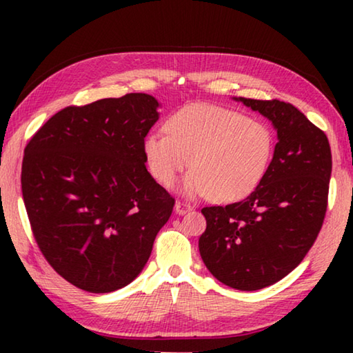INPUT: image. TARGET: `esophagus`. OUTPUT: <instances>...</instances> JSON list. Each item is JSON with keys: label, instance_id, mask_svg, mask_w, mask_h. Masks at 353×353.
I'll list each match as a JSON object with an SVG mask.
<instances>
[{"label": "esophagus", "instance_id": "1", "mask_svg": "<svg viewBox=\"0 0 353 353\" xmlns=\"http://www.w3.org/2000/svg\"><path fill=\"white\" fill-rule=\"evenodd\" d=\"M174 210H176L177 214H185V213H190L191 210H193V208H191V205L187 204V202H181V201H179V202H176Z\"/></svg>", "mask_w": 353, "mask_h": 353}]
</instances>
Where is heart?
<instances>
[{
  "label": "heart",
  "mask_w": 353,
  "mask_h": 353,
  "mask_svg": "<svg viewBox=\"0 0 353 353\" xmlns=\"http://www.w3.org/2000/svg\"><path fill=\"white\" fill-rule=\"evenodd\" d=\"M166 134L143 139V155L151 176L163 187L182 171V193L188 198L208 196L219 204L248 198L270 170L274 134L259 119L212 104H193L166 119Z\"/></svg>",
  "instance_id": "1"
}]
</instances>
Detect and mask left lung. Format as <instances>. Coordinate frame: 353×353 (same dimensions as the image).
<instances>
[{
	"mask_svg": "<svg viewBox=\"0 0 353 353\" xmlns=\"http://www.w3.org/2000/svg\"><path fill=\"white\" fill-rule=\"evenodd\" d=\"M260 112L277 130L270 170L246 199L204 207L199 252L221 283L266 288L303 260L324 223L332 152L327 135L290 103L234 98Z\"/></svg>",
	"mask_w": 353,
	"mask_h": 353,
	"instance_id": "left-lung-1",
	"label": "left lung"
}]
</instances>
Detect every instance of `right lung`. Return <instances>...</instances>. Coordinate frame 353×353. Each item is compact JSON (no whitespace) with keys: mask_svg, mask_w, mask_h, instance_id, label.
<instances>
[{"mask_svg":"<svg viewBox=\"0 0 353 353\" xmlns=\"http://www.w3.org/2000/svg\"><path fill=\"white\" fill-rule=\"evenodd\" d=\"M157 109L146 93L65 107L25 148L21 191L35 241L83 291L132 282L171 216L174 198L148 172L141 146Z\"/></svg>","mask_w":353,"mask_h":353,"instance_id":"obj_1","label":"right lung"}]
</instances>
